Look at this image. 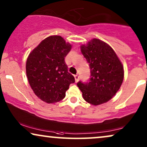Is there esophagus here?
Returning <instances> with one entry per match:
<instances>
[{
  "label": "esophagus",
  "mask_w": 147,
  "mask_h": 147,
  "mask_svg": "<svg viewBox=\"0 0 147 147\" xmlns=\"http://www.w3.org/2000/svg\"><path fill=\"white\" fill-rule=\"evenodd\" d=\"M74 78H75V81L76 82H78V81H79V76L78 75H75L74 76Z\"/></svg>",
  "instance_id": "34e87169"
}]
</instances>
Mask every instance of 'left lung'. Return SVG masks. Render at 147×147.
Returning a JSON list of instances; mask_svg holds the SVG:
<instances>
[{
    "label": "left lung",
    "instance_id": "8db88e82",
    "mask_svg": "<svg viewBox=\"0 0 147 147\" xmlns=\"http://www.w3.org/2000/svg\"><path fill=\"white\" fill-rule=\"evenodd\" d=\"M81 52L89 63L91 78L78 88L84 99L92 105L106 103L113 98L124 80V67L115 51L103 41L94 38L80 46Z\"/></svg>",
    "mask_w": 147,
    "mask_h": 147
}]
</instances>
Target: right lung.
Returning a JSON list of instances; mask_svg holds the SVG:
<instances>
[{
    "label": "right lung",
    "mask_w": 147,
    "mask_h": 147,
    "mask_svg": "<svg viewBox=\"0 0 147 147\" xmlns=\"http://www.w3.org/2000/svg\"><path fill=\"white\" fill-rule=\"evenodd\" d=\"M71 49V44L61 36L51 35L43 39L28 56V81L42 101L48 104L61 101L70 84L75 82L64 60Z\"/></svg>",
    "instance_id": "obj_1"
}]
</instances>
